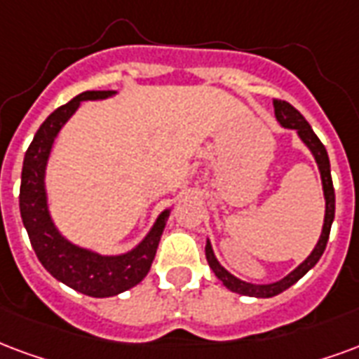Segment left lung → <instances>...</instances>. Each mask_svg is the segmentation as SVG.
I'll use <instances>...</instances> for the list:
<instances>
[{
  "label": "left lung",
  "mask_w": 359,
  "mask_h": 359,
  "mask_svg": "<svg viewBox=\"0 0 359 359\" xmlns=\"http://www.w3.org/2000/svg\"><path fill=\"white\" fill-rule=\"evenodd\" d=\"M274 110L276 118L280 121L281 126L287 127V129H294L299 133V137L302 139V142L312 150L316 161H318V167H320L321 172V182H323V196H325V220H323V230H321L320 241L318 245L314 247V251L310 253L306 261L299 264L294 268L293 272L289 276H285L283 280L276 281V283H268V285H253V283H245V281L233 278L230 272H226L224 268L220 266L219 261L215 259L213 249H211V243L207 241L205 247V257L209 266L215 272V276L219 278L224 285H226L230 291L240 294H247V297H262V299H268V297H274V294L283 293L285 289H289L293 283L301 280L302 276L306 274L310 268L314 266L316 262L320 261V257L325 251L329 240V232H331V224H333V219H335V188H333V180H331V165H329V156L325 146L321 144V140L316 137V133L312 131V127L308 123L304 116H302L297 108L289 104L287 100H280V98H274Z\"/></svg>",
  "instance_id": "left-lung-1"
}]
</instances>
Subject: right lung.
I'll use <instances>...</instances> for the list:
<instances>
[{"instance_id": "obj_1", "label": "right lung", "mask_w": 359, "mask_h": 359, "mask_svg": "<svg viewBox=\"0 0 359 359\" xmlns=\"http://www.w3.org/2000/svg\"><path fill=\"white\" fill-rule=\"evenodd\" d=\"M110 95H114V91H85L72 98L65 106L57 108L45 119L24 156L18 196L20 217L39 262L53 278L89 297H114L144 280V276L152 266L159 238L169 217V211H163L144 240L133 251L119 257H102L72 245L53 226L47 211L43 184L45 163L51 152L53 140L60 131V127L66 123V119L78 110L81 100H97Z\"/></svg>"}]
</instances>
